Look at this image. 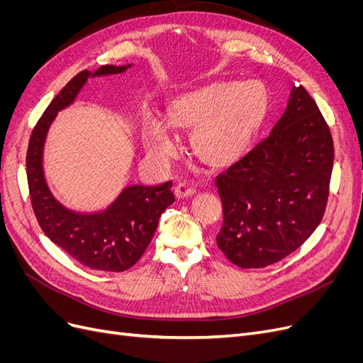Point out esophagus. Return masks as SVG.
<instances>
[{
	"label": "esophagus",
	"instance_id": "esophagus-1",
	"mask_svg": "<svg viewBox=\"0 0 363 363\" xmlns=\"http://www.w3.org/2000/svg\"><path fill=\"white\" fill-rule=\"evenodd\" d=\"M174 192L177 199H189V196H194L196 194L194 186L189 183H184V182H180L177 186H175Z\"/></svg>",
	"mask_w": 363,
	"mask_h": 363
}]
</instances>
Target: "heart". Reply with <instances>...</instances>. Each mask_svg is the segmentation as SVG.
I'll use <instances>...</instances> for the list:
<instances>
[{"label":"heart","instance_id":"obj_1","mask_svg":"<svg viewBox=\"0 0 363 363\" xmlns=\"http://www.w3.org/2000/svg\"><path fill=\"white\" fill-rule=\"evenodd\" d=\"M269 112L271 94L262 82H212L172 96L162 123L142 121L140 139L148 156L164 160L175 152L169 131H191L192 155L207 168L225 169L248 155Z\"/></svg>","mask_w":363,"mask_h":363}]
</instances>
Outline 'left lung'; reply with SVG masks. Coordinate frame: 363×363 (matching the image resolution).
<instances>
[{"mask_svg": "<svg viewBox=\"0 0 363 363\" xmlns=\"http://www.w3.org/2000/svg\"><path fill=\"white\" fill-rule=\"evenodd\" d=\"M335 148L313 98L294 84L269 136L216 177L224 223L216 244L240 268H263L300 248L325 212Z\"/></svg>", "mask_w": 363, "mask_h": 363, "instance_id": "1", "label": "left lung"}]
</instances>
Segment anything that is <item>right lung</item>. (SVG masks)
Here are the masks:
<instances>
[{"instance_id": "add662e5", "label": "right lung", "mask_w": 363, "mask_h": 363, "mask_svg": "<svg viewBox=\"0 0 363 363\" xmlns=\"http://www.w3.org/2000/svg\"><path fill=\"white\" fill-rule=\"evenodd\" d=\"M131 65H104L82 71L63 87L38 121L27 150L30 199L40 228L54 244L82 265L108 272L131 268L144 255L164 208L174 203L172 182L159 186H128L106 211L79 213L56 200L43 175V145L57 113L74 103L89 77L125 72Z\"/></svg>"}]
</instances>
